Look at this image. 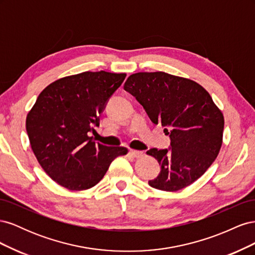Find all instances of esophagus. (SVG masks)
<instances>
[{"label": "esophagus", "mask_w": 255, "mask_h": 255, "mask_svg": "<svg viewBox=\"0 0 255 255\" xmlns=\"http://www.w3.org/2000/svg\"><path fill=\"white\" fill-rule=\"evenodd\" d=\"M130 155L134 157H141L143 155V152L141 151H137V150H129Z\"/></svg>", "instance_id": "34e87169"}]
</instances>
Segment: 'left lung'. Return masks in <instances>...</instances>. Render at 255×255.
I'll use <instances>...</instances> for the list:
<instances>
[{
  "mask_svg": "<svg viewBox=\"0 0 255 255\" xmlns=\"http://www.w3.org/2000/svg\"><path fill=\"white\" fill-rule=\"evenodd\" d=\"M125 90L134 96L154 125L161 123L170 149L146 151L160 165L153 188L177 191L202 176L219 154L225 118L211 95L195 81L166 72L129 75Z\"/></svg>",
  "mask_w": 255,
  "mask_h": 255,
  "instance_id": "1",
  "label": "left lung"
}]
</instances>
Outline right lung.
Returning <instances> with one entry per match:
<instances>
[{"instance_id": "right-lung-1", "label": "right lung", "mask_w": 255, "mask_h": 255, "mask_svg": "<svg viewBox=\"0 0 255 255\" xmlns=\"http://www.w3.org/2000/svg\"><path fill=\"white\" fill-rule=\"evenodd\" d=\"M126 76L105 71L65 76L45 87L28 112L30 146L45 173L60 186L94 187L116 157L128 154L125 146H106L89 136Z\"/></svg>"}]
</instances>
